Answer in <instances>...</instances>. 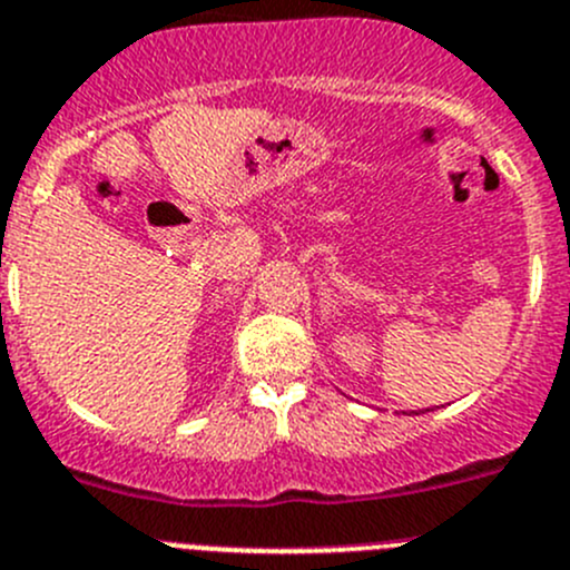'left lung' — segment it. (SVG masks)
I'll return each instance as SVG.
<instances>
[{
  "instance_id": "left-lung-1",
  "label": "left lung",
  "mask_w": 570,
  "mask_h": 570,
  "mask_svg": "<svg viewBox=\"0 0 570 570\" xmlns=\"http://www.w3.org/2000/svg\"><path fill=\"white\" fill-rule=\"evenodd\" d=\"M422 413H424V411H422Z\"/></svg>"
}]
</instances>
